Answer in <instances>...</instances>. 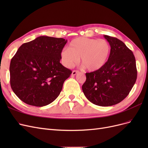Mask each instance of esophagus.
<instances>
[{
  "label": "esophagus",
  "instance_id": "1",
  "mask_svg": "<svg viewBox=\"0 0 148 148\" xmlns=\"http://www.w3.org/2000/svg\"><path fill=\"white\" fill-rule=\"evenodd\" d=\"M78 73V71L73 70V71H72V73H71V75H72V76H75V75H77Z\"/></svg>",
  "mask_w": 148,
  "mask_h": 148
}]
</instances>
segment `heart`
Listing matches in <instances>:
<instances>
[{"mask_svg": "<svg viewBox=\"0 0 148 148\" xmlns=\"http://www.w3.org/2000/svg\"><path fill=\"white\" fill-rule=\"evenodd\" d=\"M110 53V44L104 39L78 38L70 42L69 47L62 49L60 57L66 68L74 66L81 58V63L86 70L95 71L106 65Z\"/></svg>", "mask_w": 148, "mask_h": 148, "instance_id": "1", "label": "heart"}]
</instances>
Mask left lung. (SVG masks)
<instances>
[{
  "mask_svg": "<svg viewBox=\"0 0 148 148\" xmlns=\"http://www.w3.org/2000/svg\"><path fill=\"white\" fill-rule=\"evenodd\" d=\"M110 46L106 65L99 70L86 73L82 90L87 99L99 106H111L123 101L137 78L136 60L132 51L117 38L104 35Z\"/></svg>",
  "mask_w": 148,
  "mask_h": 148,
  "instance_id": "8db88e82",
  "label": "left lung"
}]
</instances>
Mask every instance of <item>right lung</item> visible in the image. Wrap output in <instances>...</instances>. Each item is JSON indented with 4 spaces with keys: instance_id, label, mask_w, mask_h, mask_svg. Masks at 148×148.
<instances>
[{
    "instance_id": "obj_1",
    "label": "right lung",
    "mask_w": 148,
    "mask_h": 148,
    "mask_svg": "<svg viewBox=\"0 0 148 148\" xmlns=\"http://www.w3.org/2000/svg\"><path fill=\"white\" fill-rule=\"evenodd\" d=\"M67 40L41 36L24 43L10 65V85L20 100L42 107L59 96L71 71L60 63V53Z\"/></svg>"
}]
</instances>
